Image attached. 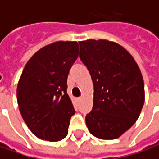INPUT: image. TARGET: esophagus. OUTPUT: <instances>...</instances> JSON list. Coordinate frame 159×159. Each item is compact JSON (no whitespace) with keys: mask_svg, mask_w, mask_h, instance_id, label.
Instances as JSON below:
<instances>
[{"mask_svg":"<svg viewBox=\"0 0 159 159\" xmlns=\"http://www.w3.org/2000/svg\"><path fill=\"white\" fill-rule=\"evenodd\" d=\"M78 100H82V97H79V98H78Z\"/></svg>","mask_w":159,"mask_h":159,"instance_id":"1","label":"esophagus"}]
</instances>
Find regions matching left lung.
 <instances>
[{"label":"left lung","instance_id":"8db88e82","mask_svg":"<svg viewBox=\"0 0 159 159\" xmlns=\"http://www.w3.org/2000/svg\"><path fill=\"white\" fill-rule=\"evenodd\" d=\"M80 59L93 83V109L85 120L89 132L113 140L133 126L145 101L142 75L126 49L107 40L79 42Z\"/></svg>","mask_w":159,"mask_h":159}]
</instances>
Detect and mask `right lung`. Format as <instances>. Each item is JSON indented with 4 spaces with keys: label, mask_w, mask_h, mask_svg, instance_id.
<instances>
[{
    "label": "right lung",
    "mask_w": 159,
    "mask_h": 159,
    "mask_svg": "<svg viewBox=\"0 0 159 159\" xmlns=\"http://www.w3.org/2000/svg\"><path fill=\"white\" fill-rule=\"evenodd\" d=\"M76 42H57L37 51L26 64L17 88L19 111L36 137L59 141L75 114L67 94V77L78 57Z\"/></svg>",
    "instance_id": "right-lung-1"
}]
</instances>
